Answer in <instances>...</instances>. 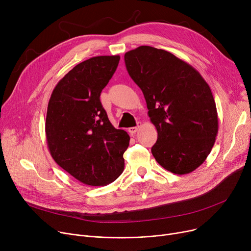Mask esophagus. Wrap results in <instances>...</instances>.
<instances>
[{
  "mask_svg": "<svg viewBox=\"0 0 251 251\" xmlns=\"http://www.w3.org/2000/svg\"><path fill=\"white\" fill-rule=\"evenodd\" d=\"M140 126H141V123H138V126H137L129 127V128H128V132H129V134H130V135H135L136 132L138 131V129H139Z\"/></svg>",
  "mask_w": 251,
  "mask_h": 251,
  "instance_id": "esophagus-1",
  "label": "esophagus"
}]
</instances>
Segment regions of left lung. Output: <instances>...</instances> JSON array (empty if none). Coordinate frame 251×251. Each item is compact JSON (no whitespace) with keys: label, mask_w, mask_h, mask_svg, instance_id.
<instances>
[{"label":"left lung","mask_w":251,"mask_h":251,"mask_svg":"<svg viewBox=\"0 0 251 251\" xmlns=\"http://www.w3.org/2000/svg\"><path fill=\"white\" fill-rule=\"evenodd\" d=\"M125 63L157 128L154 158L174 174L193 172L211 153L218 134L210 86L194 67L164 50L142 46L126 52Z\"/></svg>","instance_id":"obj_1"}]
</instances>
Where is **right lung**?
I'll return each instance as SVG.
<instances>
[{"mask_svg":"<svg viewBox=\"0 0 251 251\" xmlns=\"http://www.w3.org/2000/svg\"><path fill=\"white\" fill-rule=\"evenodd\" d=\"M120 60V55H100L80 63L56 84L49 101L46 135L50 155L87 185H107L125 168L129 136L111 125L100 102Z\"/></svg>","mask_w":251,"mask_h":251,"instance_id":"add662e5","label":"right lung"}]
</instances>
